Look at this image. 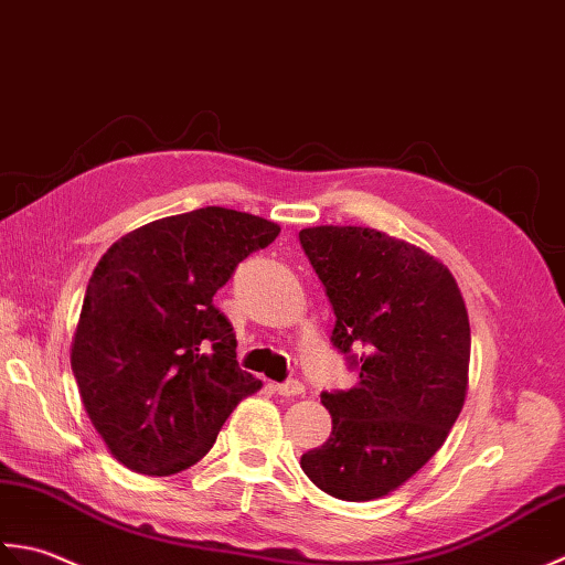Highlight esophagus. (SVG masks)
Listing matches in <instances>:
<instances>
[{
	"mask_svg": "<svg viewBox=\"0 0 565 565\" xmlns=\"http://www.w3.org/2000/svg\"><path fill=\"white\" fill-rule=\"evenodd\" d=\"M273 390H275V393H278V395H282V397H299V395H305V385L299 383V380H287V383L275 385Z\"/></svg>",
	"mask_w": 565,
	"mask_h": 565,
	"instance_id": "obj_1",
	"label": "esophagus"
}]
</instances>
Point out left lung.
<instances>
[{
	"instance_id": "1",
	"label": "left lung",
	"mask_w": 565,
	"mask_h": 565,
	"mask_svg": "<svg viewBox=\"0 0 565 565\" xmlns=\"http://www.w3.org/2000/svg\"><path fill=\"white\" fill-rule=\"evenodd\" d=\"M299 241L337 315L331 341L363 349L359 383L321 393L329 439L299 460L331 498L390 494L444 446L468 395L470 324L439 258L367 226H309Z\"/></svg>"
}]
</instances>
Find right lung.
I'll list each match as a JSON object with an SVG mask.
<instances>
[{"label":"right lung","mask_w":565,"mask_h":565,"mask_svg":"<svg viewBox=\"0 0 565 565\" xmlns=\"http://www.w3.org/2000/svg\"><path fill=\"white\" fill-rule=\"evenodd\" d=\"M278 234L268 218L202 206L134 228L99 258L71 365L92 427L121 466L180 473L258 393L263 383L238 367L234 327L212 297Z\"/></svg>","instance_id":"1"}]
</instances>
